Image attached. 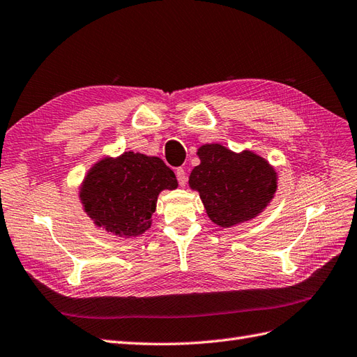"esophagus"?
I'll use <instances>...</instances> for the list:
<instances>
[{"label":"esophagus","instance_id":"obj_1","mask_svg":"<svg viewBox=\"0 0 357 357\" xmlns=\"http://www.w3.org/2000/svg\"><path fill=\"white\" fill-rule=\"evenodd\" d=\"M176 178H178V182H179L181 187H184L187 184V173H185V170L182 169V167H179L176 170Z\"/></svg>","mask_w":357,"mask_h":357}]
</instances>
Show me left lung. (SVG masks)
<instances>
[{
  "instance_id": "8db88e82",
  "label": "left lung",
  "mask_w": 357,
  "mask_h": 357,
  "mask_svg": "<svg viewBox=\"0 0 357 357\" xmlns=\"http://www.w3.org/2000/svg\"><path fill=\"white\" fill-rule=\"evenodd\" d=\"M200 165L188 184L199 191L208 217L220 227H231L257 217L277 191V172L251 151L239 154L220 144L199 148Z\"/></svg>"
}]
</instances>
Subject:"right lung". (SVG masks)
<instances>
[{
    "label": "right lung",
    "mask_w": 357,
    "mask_h": 357,
    "mask_svg": "<svg viewBox=\"0 0 357 357\" xmlns=\"http://www.w3.org/2000/svg\"><path fill=\"white\" fill-rule=\"evenodd\" d=\"M175 173L158 157L124 152L89 169L79 197L96 226L118 236H139L151 227L162 190H175Z\"/></svg>",
    "instance_id": "obj_1"
}]
</instances>
